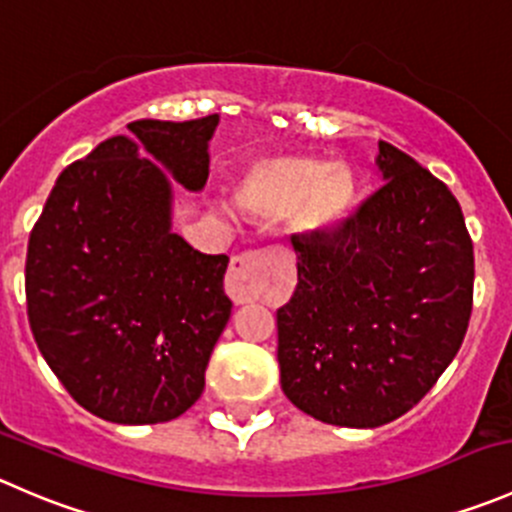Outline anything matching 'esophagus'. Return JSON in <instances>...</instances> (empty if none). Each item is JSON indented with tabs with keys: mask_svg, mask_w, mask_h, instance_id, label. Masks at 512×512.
I'll return each mask as SVG.
<instances>
[{
	"mask_svg": "<svg viewBox=\"0 0 512 512\" xmlns=\"http://www.w3.org/2000/svg\"><path fill=\"white\" fill-rule=\"evenodd\" d=\"M271 278V258L263 251H251L241 254L231 261L229 273H226V293L236 306L256 301L268 286Z\"/></svg>",
	"mask_w": 512,
	"mask_h": 512,
	"instance_id": "1",
	"label": "esophagus"
}]
</instances>
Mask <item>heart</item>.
Masks as SVG:
<instances>
[{
  "mask_svg": "<svg viewBox=\"0 0 512 512\" xmlns=\"http://www.w3.org/2000/svg\"><path fill=\"white\" fill-rule=\"evenodd\" d=\"M234 194L246 214L263 221L286 216L298 239L321 241L348 221L358 201V184L343 161L278 154L249 161L236 179Z\"/></svg>",
  "mask_w": 512,
  "mask_h": 512,
  "instance_id": "obj_1",
  "label": "heart"
}]
</instances>
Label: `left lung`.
Masks as SVG:
<instances>
[{
    "label": "left lung",
    "instance_id": "8db88e82",
    "mask_svg": "<svg viewBox=\"0 0 512 512\" xmlns=\"http://www.w3.org/2000/svg\"><path fill=\"white\" fill-rule=\"evenodd\" d=\"M386 184L321 241L293 236L298 283L278 308L288 401L321 423L378 428L450 366L473 308V244L443 181L378 141Z\"/></svg>",
    "mask_w": 512,
    "mask_h": 512
}]
</instances>
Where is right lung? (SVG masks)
Masks as SVG:
<instances>
[{
  "instance_id": "1",
  "label": "right lung",
  "mask_w": 512,
  "mask_h": 512,
  "mask_svg": "<svg viewBox=\"0 0 512 512\" xmlns=\"http://www.w3.org/2000/svg\"><path fill=\"white\" fill-rule=\"evenodd\" d=\"M219 114L131 121L62 171L27 251L34 341L74 401L104 421H174L199 401L231 316L229 256L171 231L174 181L201 191Z\"/></svg>"
}]
</instances>
